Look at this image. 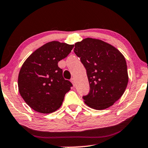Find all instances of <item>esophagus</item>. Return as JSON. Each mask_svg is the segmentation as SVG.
Here are the masks:
<instances>
[{
	"label": "esophagus",
	"instance_id": "obj_1",
	"mask_svg": "<svg viewBox=\"0 0 148 148\" xmlns=\"http://www.w3.org/2000/svg\"><path fill=\"white\" fill-rule=\"evenodd\" d=\"M71 83H72V84H73V86H75V78H73V77L71 78Z\"/></svg>",
	"mask_w": 148,
	"mask_h": 148
}]
</instances>
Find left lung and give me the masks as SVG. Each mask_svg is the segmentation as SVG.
I'll return each mask as SVG.
<instances>
[{
	"mask_svg": "<svg viewBox=\"0 0 148 148\" xmlns=\"http://www.w3.org/2000/svg\"><path fill=\"white\" fill-rule=\"evenodd\" d=\"M74 52L86 70L90 91L83 96L92 109L109 108L122 96L128 83L125 59L117 48L100 39L86 38L75 43Z\"/></svg>",
	"mask_w": 148,
	"mask_h": 148,
	"instance_id": "left-lung-1",
	"label": "left lung"
}]
</instances>
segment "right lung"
Here are the masks:
<instances>
[{
	"instance_id": "right-lung-1",
	"label": "right lung",
	"mask_w": 148,
	"mask_h": 148,
	"mask_svg": "<svg viewBox=\"0 0 148 148\" xmlns=\"http://www.w3.org/2000/svg\"><path fill=\"white\" fill-rule=\"evenodd\" d=\"M73 47L56 41L48 42L31 54L22 65L18 77L19 93L36 112L50 114L62 106L73 85L64 79L58 62L66 58Z\"/></svg>"
}]
</instances>
